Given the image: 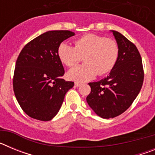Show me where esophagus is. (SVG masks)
I'll return each instance as SVG.
<instances>
[{
	"instance_id": "1",
	"label": "esophagus",
	"mask_w": 155,
	"mask_h": 155,
	"mask_svg": "<svg viewBox=\"0 0 155 155\" xmlns=\"http://www.w3.org/2000/svg\"><path fill=\"white\" fill-rule=\"evenodd\" d=\"M74 85H75V87H80V86L81 85V83H79V82H75Z\"/></svg>"
}]
</instances>
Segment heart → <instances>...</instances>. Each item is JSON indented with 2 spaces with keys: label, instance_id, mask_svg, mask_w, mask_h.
I'll list each match as a JSON object with an SVG mask.
<instances>
[{
  "label": "heart",
  "instance_id": "1",
  "mask_svg": "<svg viewBox=\"0 0 155 155\" xmlns=\"http://www.w3.org/2000/svg\"><path fill=\"white\" fill-rule=\"evenodd\" d=\"M59 59L68 67H74L84 57V64L68 72L71 80L90 81L98 75L109 73L119 57V46L115 40L95 34H87L74 41V46L61 42L57 50Z\"/></svg>",
  "mask_w": 155,
  "mask_h": 155
}]
</instances>
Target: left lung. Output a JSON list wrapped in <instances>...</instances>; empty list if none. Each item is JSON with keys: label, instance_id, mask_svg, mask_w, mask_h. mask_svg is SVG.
I'll use <instances>...</instances> for the list:
<instances>
[{"label": "left lung", "instance_id": "8db88e82", "mask_svg": "<svg viewBox=\"0 0 155 155\" xmlns=\"http://www.w3.org/2000/svg\"><path fill=\"white\" fill-rule=\"evenodd\" d=\"M119 46V57L109 76L91 82L86 98L91 109L103 119L114 118L128 109L141 89L143 70L137 48L119 31L112 30Z\"/></svg>", "mask_w": 155, "mask_h": 155}]
</instances>
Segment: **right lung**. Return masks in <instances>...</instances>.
<instances>
[{
	"mask_svg": "<svg viewBox=\"0 0 155 155\" xmlns=\"http://www.w3.org/2000/svg\"><path fill=\"white\" fill-rule=\"evenodd\" d=\"M68 30L48 31L25 46L14 74L13 87L17 101L28 116L49 121L57 114L66 93L74 83L66 81L57 50L61 42L74 35Z\"/></svg>",
	"mask_w": 155,
	"mask_h": 155,
	"instance_id": "obj_1",
	"label": "right lung"
}]
</instances>
